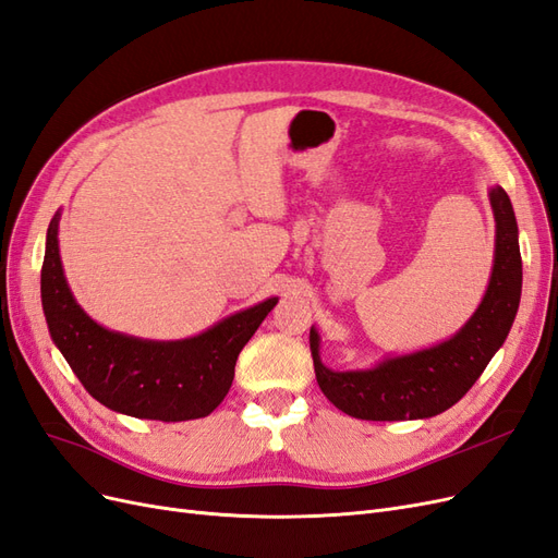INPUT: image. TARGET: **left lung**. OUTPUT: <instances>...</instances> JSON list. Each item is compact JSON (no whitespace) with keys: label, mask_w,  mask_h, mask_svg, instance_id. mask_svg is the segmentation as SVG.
Instances as JSON below:
<instances>
[{"label":"left lung","mask_w":558,"mask_h":558,"mask_svg":"<svg viewBox=\"0 0 558 558\" xmlns=\"http://www.w3.org/2000/svg\"><path fill=\"white\" fill-rule=\"evenodd\" d=\"M496 218V251L486 293L465 326L449 340L373 367L330 369L320 363V335L312 326L310 349L324 396L349 416L365 421L428 418L459 402L480 379L508 337L521 300L519 228L512 202L500 185L488 191Z\"/></svg>","instance_id":"left-lung-1"}]
</instances>
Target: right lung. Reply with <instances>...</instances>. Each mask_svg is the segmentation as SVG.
<instances>
[{
	"instance_id": "1",
	"label": "right lung",
	"mask_w": 558,
	"mask_h": 558,
	"mask_svg": "<svg viewBox=\"0 0 558 558\" xmlns=\"http://www.w3.org/2000/svg\"><path fill=\"white\" fill-rule=\"evenodd\" d=\"M60 211L46 232L41 305L50 340L86 391L105 408L137 418L191 421L211 414L228 396L240 351L279 298L230 314L185 340H142L99 326L81 310L66 283Z\"/></svg>"
}]
</instances>
